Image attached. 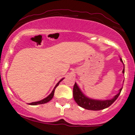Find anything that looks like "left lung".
Wrapping results in <instances>:
<instances>
[{
    "label": "left lung",
    "instance_id": "obj_1",
    "mask_svg": "<svg viewBox=\"0 0 135 135\" xmlns=\"http://www.w3.org/2000/svg\"><path fill=\"white\" fill-rule=\"evenodd\" d=\"M120 60L121 62L123 63L121 58H120ZM123 65H124V63H123ZM123 73H124V69L123 70ZM122 89H123V87L120 89L118 94H116L113 99H107V100H97V99L89 98L86 97V95H85L81 91L79 86L77 85V84L75 83L73 87V97L78 105L84 108V109L90 110H100L110 107L117 100V98L119 97Z\"/></svg>",
    "mask_w": 135,
    "mask_h": 135
}]
</instances>
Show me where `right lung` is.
I'll return each mask as SVG.
<instances>
[{
    "instance_id": "1",
    "label": "right lung",
    "mask_w": 135,
    "mask_h": 135,
    "mask_svg": "<svg viewBox=\"0 0 135 135\" xmlns=\"http://www.w3.org/2000/svg\"><path fill=\"white\" fill-rule=\"evenodd\" d=\"M63 79H64V78H63V79H60V80H59V82H58V83H57V84H56V86H55V88H54V89H53V90H52V93H50V94H49V96L45 98V99H42V100H39V101L33 102V103H29V104H30V105H37V104H45V103H48V102H49V101H50V100H51V99H52V97H53V96H54V94H55V89H56V88L57 87V86H58V85H59V83H60V82L62 81V80H63Z\"/></svg>"
}]
</instances>
